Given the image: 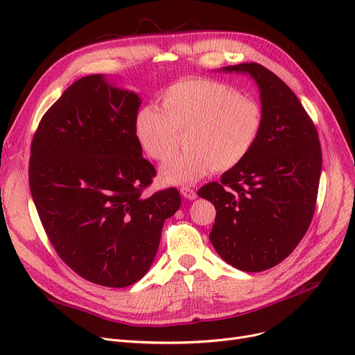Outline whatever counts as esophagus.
I'll use <instances>...</instances> for the list:
<instances>
[{
  "label": "esophagus",
  "instance_id": "1",
  "mask_svg": "<svg viewBox=\"0 0 355 355\" xmlns=\"http://www.w3.org/2000/svg\"><path fill=\"white\" fill-rule=\"evenodd\" d=\"M180 193H181V196H182L184 198H187V200H194V198H197V193H196L193 189H190V187H181V189H180Z\"/></svg>",
  "mask_w": 355,
  "mask_h": 355
}]
</instances>
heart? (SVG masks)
Segmentation results:
<instances>
[{"instance_id": "obj_1", "label": "heart", "mask_w": 355, "mask_h": 355, "mask_svg": "<svg viewBox=\"0 0 355 355\" xmlns=\"http://www.w3.org/2000/svg\"><path fill=\"white\" fill-rule=\"evenodd\" d=\"M162 110L146 105L135 116V138L155 161L170 158L177 134H185L187 151L161 166L166 184H193L211 170L226 173L256 145L263 125L260 105L234 87L211 79H184L161 95Z\"/></svg>"}]
</instances>
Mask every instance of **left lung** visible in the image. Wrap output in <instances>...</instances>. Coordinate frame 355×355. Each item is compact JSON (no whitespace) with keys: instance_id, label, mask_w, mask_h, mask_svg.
I'll return each mask as SVG.
<instances>
[{"instance_id":"obj_1","label":"left lung","mask_w":355,"mask_h":355,"mask_svg":"<svg viewBox=\"0 0 355 355\" xmlns=\"http://www.w3.org/2000/svg\"><path fill=\"white\" fill-rule=\"evenodd\" d=\"M249 73L260 90L263 125L250 154L198 196L211 201L210 241L229 265L262 272L281 263L305 236L322 168L316 128L291 87L259 63L223 67Z\"/></svg>"}]
</instances>
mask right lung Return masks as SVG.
<instances>
[{"instance_id": "1", "label": "right lung", "mask_w": 355, "mask_h": 355, "mask_svg": "<svg viewBox=\"0 0 355 355\" xmlns=\"http://www.w3.org/2000/svg\"><path fill=\"white\" fill-rule=\"evenodd\" d=\"M137 93L90 74L43 115L31 142L28 182L46 234L63 262L89 282L125 288L157 254L177 189L144 191L157 171L135 138Z\"/></svg>"}]
</instances>
